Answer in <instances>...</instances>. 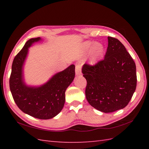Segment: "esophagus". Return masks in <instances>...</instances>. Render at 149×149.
<instances>
[{"label": "esophagus", "instance_id": "esophagus-1", "mask_svg": "<svg viewBox=\"0 0 149 149\" xmlns=\"http://www.w3.org/2000/svg\"><path fill=\"white\" fill-rule=\"evenodd\" d=\"M81 68L82 66L81 64H77L75 65V74L77 75L81 74Z\"/></svg>", "mask_w": 149, "mask_h": 149}]
</instances>
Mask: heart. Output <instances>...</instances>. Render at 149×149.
Here are the masks:
<instances>
[{
    "label": "heart",
    "instance_id": "1",
    "mask_svg": "<svg viewBox=\"0 0 149 149\" xmlns=\"http://www.w3.org/2000/svg\"><path fill=\"white\" fill-rule=\"evenodd\" d=\"M92 45H93V42H86L83 44L84 50L85 51H88V50L91 48ZM103 52H104V47L102 44L100 43H95L91 49V56L94 58H96L97 57L102 55Z\"/></svg>",
    "mask_w": 149,
    "mask_h": 149
}]
</instances>
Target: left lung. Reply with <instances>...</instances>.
I'll list each match as a JSON object with an SVG mask.
<instances>
[{"mask_svg":"<svg viewBox=\"0 0 149 149\" xmlns=\"http://www.w3.org/2000/svg\"><path fill=\"white\" fill-rule=\"evenodd\" d=\"M108 47L102 60L95 65L85 63L82 68L87 81L86 97L90 105L104 113L124 108L136 88L133 59L124 45L108 36Z\"/></svg>","mask_w":149,"mask_h":149,"instance_id":"obj_1","label":"left lung"}]
</instances>
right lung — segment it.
Here are the masks:
<instances>
[{"label":"right lung","instance_id":"1","mask_svg":"<svg viewBox=\"0 0 149 149\" xmlns=\"http://www.w3.org/2000/svg\"><path fill=\"white\" fill-rule=\"evenodd\" d=\"M40 37L29 40L15 57L9 78V88L13 98L19 109L34 118L47 120L60 113L65 102V91L75 77V65H71L57 73L39 87L27 86L23 79V65L28 49Z\"/></svg>","mask_w":149,"mask_h":149}]
</instances>
